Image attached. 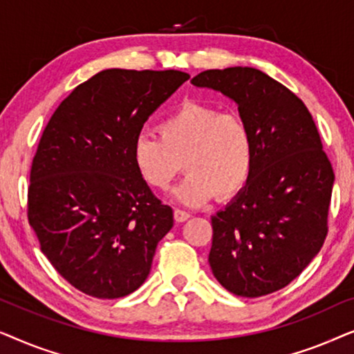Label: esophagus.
Masks as SVG:
<instances>
[{
  "label": "esophagus",
  "mask_w": 354,
  "mask_h": 354,
  "mask_svg": "<svg viewBox=\"0 0 354 354\" xmlns=\"http://www.w3.org/2000/svg\"><path fill=\"white\" fill-rule=\"evenodd\" d=\"M188 217H190V212L183 211V209H174V219H176L177 222H185Z\"/></svg>",
  "instance_id": "1"
}]
</instances>
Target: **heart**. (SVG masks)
Here are the masks:
<instances>
[{"label": "heart", "instance_id": "obj_1", "mask_svg": "<svg viewBox=\"0 0 354 354\" xmlns=\"http://www.w3.org/2000/svg\"><path fill=\"white\" fill-rule=\"evenodd\" d=\"M159 133L143 132L135 138V169L145 183L159 190L185 169L187 177L172 192L182 205L201 206L216 195L230 198L248 182L253 133L240 114L185 101L159 122Z\"/></svg>", "mask_w": 354, "mask_h": 354}]
</instances>
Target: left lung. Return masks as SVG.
<instances>
[{"label": "left lung", "instance_id": "left-lung-1", "mask_svg": "<svg viewBox=\"0 0 354 354\" xmlns=\"http://www.w3.org/2000/svg\"><path fill=\"white\" fill-rule=\"evenodd\" d=\"M192 84L235 101L253 133V171L211 217L209 266L222 287L258 298L287 287L322 248L333 176L313 115L253 67L205 71Z\"/></svg>", "mask_w": 354, "mask_h": 354}]
</instances>
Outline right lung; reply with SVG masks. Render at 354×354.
<instances>
[{"label": "right lung", "instance_id": "add662e5", "mask_svg": "<svg viewBox=\"0 0 354 354\" xmlns=\"http://www.w3.org/2000/svg\"><path fill=\"white\" fill-rule=\"evenodd\" d=\"M188 79L180 71H101L74 88L43 130L28 224L53 268L85 295L135 292L172 229V207L138 176L132 148L149 115Z\"/></svg>", "mask_w": 354, "mask_h": 354}]
</instances>
